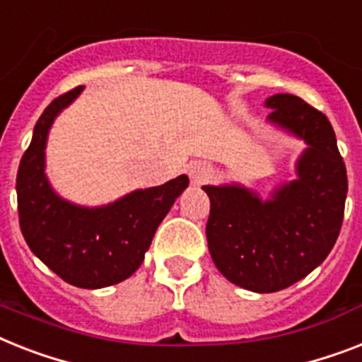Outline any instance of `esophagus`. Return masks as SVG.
I'll use <instances>...</instances> for the list:
<instances>
[{
  "mask_svg": "<svg viewBox=\"0 0 362 362\" xmlns=\"http://www.w3.org/2000/svg\"><path fill=\"white\" fill-rule=\"evenodd\" d=\"M187 173H189V178L193 184H202L211 176V169L206 163H191Z\"/></svg>",
  "mask_w": 362,
  "mask_h": 362,
  "instance_id": "34e87169",
  "label": "esophagus"
}]
</instances>
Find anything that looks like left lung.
Listing matches in <instances>:
<instances>
[{
	"instance_id": "8db88e82",
	"label": "left lung",
	"mask_w": 362,
	"mask_h": 362,
	"mask_svg": "<svg viewBox=\"0 0 362 362\" xmlns=\"http://www.w3.org/2000/svg\"><path fill=\"white\" fill-rule=\"evenodd\" d=\"M269 120L308 145L298 161V180L272 201L242 186H204L211 260L236 286L272 293L292 286L324 262L340 234L348 176L337 137L322 111L293 95H273Z\"/></svg>"
}]
</instances>
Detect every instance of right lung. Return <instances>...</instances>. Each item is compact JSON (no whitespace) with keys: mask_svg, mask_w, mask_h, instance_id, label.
Returning <instances> with one entry per match:
<instances>
[{"mask_svg":"<svg viewBox=\"0 0 362 362\" xmlns=\"http://www.w3.org/2000/svg\"><path fill=\"white\" fill-rule=\"evenodd\" d=\"M83 87L57 96L44 110L16 175L20 228L29 249L64 283L104 288L135 273L151 247L156 228L189 180L186 175L163 186L137 189L102 208H81L63 201L44 175V148L57 113Z\"/></svg>","mask_w":362,"mask_h":362,"instance_id":"add662e5","label":"right lung"}]
</instances>
